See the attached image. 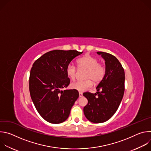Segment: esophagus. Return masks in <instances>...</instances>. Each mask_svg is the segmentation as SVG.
Here are the masks:
<instances>
[{
	"mask_svg": "<svg viewBox=\"0 0 151 151\" xmlns=\"http://www.w3.org/2000/svg\"><path fill=\"white\" fill-rule=\"evenodd\" d=\"M79 97H82L83 96V94H82V93L79 92Z\"/></svg>",
	"mask_w": 151,
	"mask_h": 151,
	"instance_id": "obj_1",
	"label": "esophagus"
}]
</instances>
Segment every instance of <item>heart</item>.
<instances>
[{
  "mask_svg": "<svg viewBox=\"0 0 151 151\" xmlns=\"http://www.w3.org/2000/svg\"><path fill=\"white\" fill-rule=\"evenodd\" d=\"M78 67L80 70H86L84 74V81H79L70 84L71 88L80 92L85 91L91 88L93 82L98 83L103 79L106 70L99 60L89 54L79 58L77 61ZM68 76L72 80H74L78 73V69L73 63H69L66 69Z\"/></svg>",
  "mask_w": 151,
  "mask_h": 151,
  "instance_id": "1",
  "label": "heart"
}]
</instances>
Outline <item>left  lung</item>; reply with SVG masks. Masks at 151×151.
I'll list each match as a JSON object with an SVG mask.
<instances>
[{"mask_svg":"<svg viewBox=\"0 0 151 151\" xmlns=\"http://www.w3.org/2000/svg\"><path fill=\"white\" fill-rule=\"evenodd\" d=\"M97 53L105 60L106 73L96 87V93L83 94L88 100V104L83 107V113L90 121L101 123L114 115L121 103L125 90V73L114 55L104 52Z\"/></svg>","mask_w":151,"mask_h":151,"instance_id":"8db88e82","label":"left lung"}]
</instances>
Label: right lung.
<instances>
[{"instance_id": "add662e5", "label": "right lung", "mask_w": 151, "mask_h": 151, "mask_svg": "<svg viewBox=\"0 0 151 151\" xmlns=\"http://www.w3.org/2000/svg\"><path fill=\"white\" fill-rule=\"evenodd\" d=\"M83 52L53 50L36 60L31 69L29 91L40 115L52 124H60L69 116L79 97L75 90H65L70 83L66 69L71 61Z\"/></svg>"}]
</instances>
